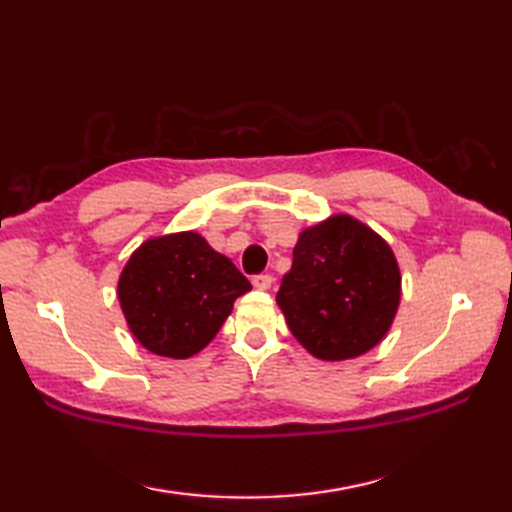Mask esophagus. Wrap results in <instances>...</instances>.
Masks as SVG:
<instances>
[{"label":"esophagus","mask_w":512,"mask_h":512,"mask_svg":"<svg viewBox=\"0 0 512 512\" xmlns=\"http://www.w3.org/2000/svg\"><path fill=\"white\" fill-rule=\"evenodd\" d=\"M273 275H255L253 277V286L257 288V290H268L270 286H273Z\"/></svg>","instance_id":"obj_1"}]
</instances>
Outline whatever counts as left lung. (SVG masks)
<instances>
[{
	"instance_id": "obj_1",
	"label": "left lung",
	"mask_w": 512,
	"mask_h": 512,
	"mask_svg": "<svg viewBox=\"0 0 512 512\" xmlns=\"http://www.w3.org/2000/svg\"><path fill=\"white\" fill-rule=\"evenodd\" d=\"M400 270L383 237L350 215L306 228L277 303L295 339L323 361L361 356L387 334Z\"/></svg>"
}]
</instances>
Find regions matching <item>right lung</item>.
Here are the masks:
<instances>
[{
	"mask_svg": "<svg viewBox=\"0 0 512 512\" xmlns=\"http://www.w3.org/2000/svg\"><path fill=\"white\" fill-rule=\"evenodd\" d=\"M250 281L198 233L149 239L129 257L118 299L138 343L189 358L213 341Z\"/></svg>",
	"mask_w": 512,
	"mask_h": 512,
	"instance_id": "1",
	"label": "right lung"
}]
</instances>
